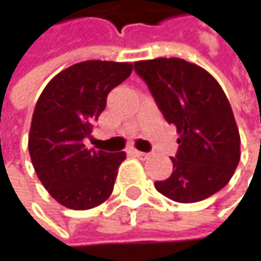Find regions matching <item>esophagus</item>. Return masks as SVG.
I'll use <instances>...</instances> for the list:
<instances>
[{
	"label": "esophagus",
	"instance_id": "obj_1",
	"mask_svg": "<svg viewBox=\"0 0 261 261\" xmlns=\"http://www.w3.org/2000/svg\"><path fill=\"white\" fill-rule=\"evenodd\" d=\"M130 152L131 154H134L136 157H140V159H146V157H148V154H146V152H142V151H139V149H134V148L131 149Z\"/></svg>",
	"mask_w": 261,
	"mask_h": 261
}]
</instances>
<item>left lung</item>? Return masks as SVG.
<instances>
[{
  "label": "left lung",
  "instance_id": "left-lung-1",
  "mask_svg": "<svg viewBox=\"0 0 261 261\" xmlns=\"http://www.w3.org/2000/svg\"><path fill=\"white\" fill-rule=\"evenodd\" d=\"M165 119L177 127L174 172L155 189L166 198L190 204L219 192L240 160V134L221 84L201 66L178 57L134 63Z\"/></svg>",
  "mask_w": 261,
  "mask_h": 261
}]
</instances>
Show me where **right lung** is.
Returning a JSON list of instances; mask_svg holds the SVG:
<instances>
[{
  "instance_id": "obj_1",
  "label": "right lung",
  "mask_w": 261,
  "mask_h": 261,
  "mask_svg": "<svg viewBox=\"0 0 261 261\" xmlns=\"http://www.w3.org/2000/svg\"><path fill=\"white\" fill-rule=\"evenodd\" d=\"M133 63L87 60L51 80L31 119L28 151L48 193L72 210L102 204L113 192L125 152L87 149L83 139L106 109L109 92L130 77Z\"/></svg>"
}]
</instances>
